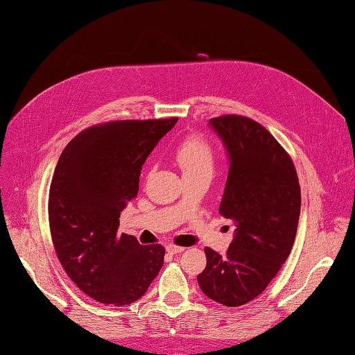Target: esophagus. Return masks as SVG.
<instances>
[{"label":"esophagus","mask_w":355,"mask_h":355,"mask_svg":"<svg viewBox=\"0 0 355 355\" xmlns=\"http://www.w3.org/2000/svg\"><path fill=\"white\" fill-rule=\"evenodd\" d=\"M166 250H167L168 253L176 254V253H182V252H184L185 247H180V245H176V244H167V245H166Z\"/></svg>","instance_id":"34e87169"}]
</instances>
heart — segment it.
Here are the masks:
<instances>
[{
	"label": "heart",
	"instance_id": "heart-1",
	"mask_svg": "<svg viewBox=\"0 0 355 355\" xmlns=\"http://www.w3.org/2000/svg\"><path fill=\"white\" fill-rule=\"evenodd\" d=\"M173 157L185 176L211 173L214 168V161H216L210 144L198 136L187 137L184 142L179 144L175 149Z\"/></svg>",
	"mask_w": 355,
	"mask_h": 355
}]
</instances>
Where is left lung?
<instances>
[{
    "label": "left lung",
    "mask_w": 355,
    "mask_h": 355,
    "mask_svg": "<svg viewBox=\"0 0 355 355\" xmlns=\"http://www.w3.org/2000/svg\"><path fill=\"white\" fill-rule=\"evenodd\" d=\"M210 125L231 161L219 213L237 230L225 256L204 249L207 265L197 280L210 299L240 306L263 292L292 252L300 187L292 158L263 125L235 114Z\"/></svg>",
    "instance_id": "obj_1"
}]
</instances>
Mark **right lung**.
<instances>
[{"mask_svg": "<svg viewBox=\"0 0 355 355\" xmlns=\"http://www.w3.org/2000/svg\"><path fill=\"white\" fill-rule=\"evenodd\" d=\"M176 121L96 124L60 154L49 192L51 241L71 280L101 304L135 302L163 266V245H141L133 235L118 234V225L137 196L145 159Z\"/></svg>", "mask_w": 355, "mask_h": 355, "instance_id": "obj_1", "label": "right lung"}]
</instances>
